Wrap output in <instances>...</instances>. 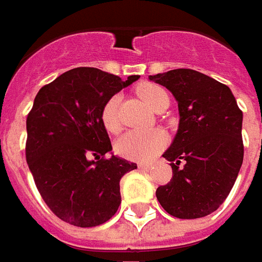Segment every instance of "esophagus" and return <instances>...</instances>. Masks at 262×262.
<instances>
[{"label": "esophagus", "mask_w": 262, "mask_h": 262, "mask_svg": "<svg viewBox=\"0 0 262 262\" xmlns=\"http://www.w3.org/2000/svg\"><path fill=\"white\" fill-rule=\"evenodd\" d=\"M151 164H144V162H142V164H138V168H140V169H151Z\"/></svg>", "instance_id": "1"}]
</instances>
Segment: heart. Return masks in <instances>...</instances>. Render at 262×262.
<instances>
[{
  "label": "heart",
  "instance_id": "b5f03b06",
  "mask_svg": "<svg viewBox=\"0 0 262 262\" xmlns=\"http://www.w3.org/2000/svg\"><path fill=\"white\" fill-rule=\"evenodd\" d=\"M138 94L154 111L159 103L168 96L164 89L157 84H142L138 87ZM118 103H120V96L116 94L111 96L101 108V114H100L101 124L108 133H116L120 128ZM165 145H166L165 133L158 128H154L148 131H137V129L127 131L116 141L114 146L117 154L121 157L134 161H148L155 157Z\"/></svg>",
  "mask_w": 262,
  "mask_h": 262
}]
</instances>
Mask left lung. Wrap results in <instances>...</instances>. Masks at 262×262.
I'll return each instance as SVG.
<instances>
[{
    "instance_id": "1",
    "label": "left lung",
    "mask_w": 262,
    "mask_h": 262,
    "mask_svg": "<svg viewBox=\"0 0 262 262\" xmlns=\"http://www.w3.org/2000/svg\"><path fill=\"white\" fill-rule=\"evenodd\" d=\"M175 97L179 127L162 157L172 166L169 183L157 199L178 219H199L216 211L240 172L244 146L243 113L229 87L192 69L149 76Z\"/></svg>"
}]
</instances>
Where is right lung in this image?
<instances>
[{"instance_id": "right-lung-1", "label": "right lung", "mask_w": 262, "mask_h": 262, "mask_svg": "<svg viewBox=\"0 0 262 262\" xmlns=\"http://www.w3.org/2000/svg\"><path fill=\"white\" fill-rule=\"evenodd\" d=\"M138 79L76 68L36 94L27 118V162L42 199L63 222L94 227L118 210L120 181L137 164L102 158L113 146L100 114L111 96Z\"/></svg>"}]
</instances>
